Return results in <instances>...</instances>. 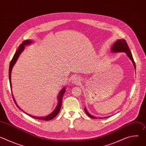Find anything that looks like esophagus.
I'll return each instance as SVG.
<instances>
[{
	"instance_id": "obj_1",
	"label": "esophagus",
	"mask_w": 146,
	"mask_h": 146,
	"mask_svg": "<svg viewBox=\"0 0 146 146\" xmlns=\"http://www.w3.org/2000/svg\"><path fill=\"white\" fill-rule=\"evenodd\" d=\"M80 79L77 76H74L72 78V82L74 83V84H77L80 82Z\"/></svg>"
}]
</instances>
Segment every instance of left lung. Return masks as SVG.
Returning <instances> with one entry per match:
<instances>
[{"mask_svg": "<svg viewBox=\"0 0 146 146\" xmlns=\"http://www.w3.org/2000/svg\"><path fill=\"white\" fill-rule=\"evenodd\" d=\"M111 52H125L129 58V59L132 60V63L134 65L135 68H136V66H135V63L134 62L132 53L128 46V44L126 42V41L124 39H119L117 40L114 43V44L113 45L111 48ZM84 111L86 112V113L87 114V115L92 118H96V117L92 116V115H91L87 110V109H86V108H84ZM106 118V117H105Z\"/></svg>", "mask_w": 146, "mask_h": 146, "instance_id": "8db88e82", "label": "left lung"}]
</instances>
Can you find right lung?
Segmentation results:
<instances>
[{
  "label": "right lung",
  "mask_w": 146,
  "mask_h": 146,
  "mask_svg": "<svg viewBox=\"0 0 146 146\" xmlns=\"http://www.w3.org/2000/svg\"><path fill=\"white\" fill-rule=\"evenodd\" d=\"M32 43V41L31 40H24L23 43L21 44H20L18 50H17V51L15 52V54L14 55V56L13 58V59H11V62H10V66H9V81H10V87H11V71H12V69H13V66L15 65L16 61L17 60L20 54L21 53L23 50H24L25 48V46H27V45H29L30 44H31ZM66 91V90H65V88L64 87V88L62 89L59 93V95L58 96V105L55 108V109L54 110L53 112H52L51 114H50L49 115H48L46 117H35V116H33V115H31L30 114H28V113H25L24 111H23V110H21V109L19 108V106L17 105V104L15 100V99L13 96V93H12V95H13V100L15 103L16 106L18 107V108H19V109H21V110H23L24 113H25L26 114H27L28 115H29V116H31V117L33 118H35V119H41V120H45V121H49V120H51L52 119H53L54 118H55L59 113V111H60V108H61V106H62V98H63V96H64V94L65 92Z\"/></svg>",
  "instance_id": "right-lung-1"
}]
</instances>
